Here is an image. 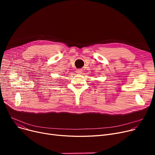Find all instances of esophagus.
<instances>
[{
    "label": "esophagus",
    "mask_w": 155,
    "mask_h": 155,
    "mask_svg": "<svg viewBox=\"0 0 155 155\" xmlns=\"http://www.w3.org/2000/svg\"><path fill=\"white\" fill-rule=\"evenodd\" d=\"M82 71H83V70H81V69H77L76 70V72H77V73H78V74H82Z\"/></svg>",
    "instance_id": "34e87169"
}]
</instances>
